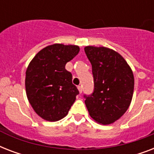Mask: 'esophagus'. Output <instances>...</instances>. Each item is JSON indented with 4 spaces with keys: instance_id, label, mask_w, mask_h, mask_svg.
Here are the masks:
<instances>
[{
    "instance_id": "obj_1",
    "label": "esophagus",
    "mask_w": 154,
    "mask_h": 154,
    "mask_svg": "<svg viewBox=\"0 0 154 154\" xmlns=\"http://www.w3.org/2000/svg\"><path fill=\"white\" fill-rule=\"evenodd\" d=\"M77 89H78V90H79L80 94H82V86H81V85H78V86H77Z\"/></svg>"
}]
</instances>
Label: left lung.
I'll list each match as a JSON object with an SVG mask.
<instances>
[{"label": "left lung", "instance_id": "8db88e82", "mask_svg": "<svg viewBox=\"0 0 154 154\" xmlns=\"http://www.w3.org/2000/svg\"><path fill=\"white\" fill-rule=\"evenodd\" d=\"M92 65L94 93L85 96L89 116L99 124L109 125L129 109L134 89L131 68L121 54L106 47H85Z\"/></svg>", "mask_w": 154, "mask_h": 154}]
</instances>
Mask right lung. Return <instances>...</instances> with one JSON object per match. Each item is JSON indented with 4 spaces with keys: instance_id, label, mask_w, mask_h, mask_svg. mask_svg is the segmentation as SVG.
Masks as SVG:
<instances>
[{
    "instance_id": "right-lung-1",
    "label": "right lung",
    "mask_w": 154,
    "mask_h": 154,
    "mask_svg": "<svg viewBox=\"0 0 154 154\" xmlns=\"http://www.w3.org/2000/svg\"><path fill=\"white\" fill-rule=\"evenodd\" d=\"M77 45L53 44L36 54L25 72L28 100L36 113L48 122H57L68 114L79 94L72 82L66 63L79 53Z\"/></svg>"
}]
</instances>
